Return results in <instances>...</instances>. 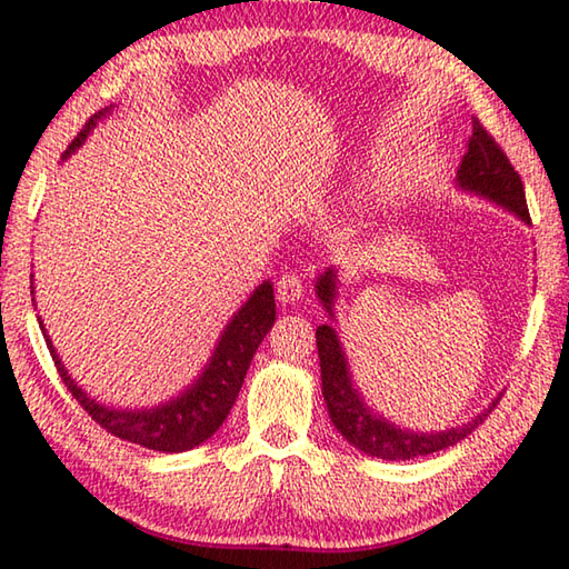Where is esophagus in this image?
<instances>
[{"instance_id":"1","label":"esophagus","mask_w":569,"mask_h":569,"mask_svg":"<svg viewBox=\"0 0 569 569\" xmlns=\"http://www.w3.org/2000/svg\"><path fill=\"white\" fill-rule=\"evenodd\" d=\"M276 296H278V301H281L283 306H293V303L301 301V296H303L301 278H298V276H283L281 281H278V286H276Z\"/></svg>"}]
</instances>
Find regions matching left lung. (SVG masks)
I'll list each match as a JSON object with an SVG mask.
<instances>
[{
    "instance_id": "left-lung-1",
    "label": "left lung",
    "mask_w": 569,
    "mask_h": 569,
    "mask_svg": "<svg viewBox=\"0 0 569 569\" xmlns=\"http://www.w3.org/2000/svg\"><path fill=\"white\" fill-rule=\"evenodd\" d=\"M457 186L467 192H475L479 198L492 200V203L502 206L529 226V210L525 200V186L522 178L517 176L512 162L497 146L492 134H489L481 122H471V138L467 142V152L461 158V166L457 170ZM336 293H339V271L329 268V271L316 278V296L323 303L326 313L333 316ZM316 346H319L321 359V393L329 409V417L333 427L341 431V437L349 441L363 455L379 457L387 461H407L413 457L435 455L439 449L455 447L457 441L469 437L487 413L492 411L497 399L489 407L477 413L475 419L461 423V427H451L445 431H413L403 429L399 423L389 421L387 417L373 411L369 403L363 401L359 389L353 387L349 361H346V351L339 341V331L333 326L323 323L316 329Z\"/></svg>"
}]
</instances>
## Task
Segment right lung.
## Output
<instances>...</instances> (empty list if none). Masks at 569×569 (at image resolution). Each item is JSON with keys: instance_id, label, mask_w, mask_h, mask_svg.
Returning <instances> with one entry per match:
<instances>
[{"instance_id": "obj_1", "label": "right lung", "mask_w": 569, "mask_h": 569, "mask_svg": "<svg viewBox=\"0 0 569 569\" xmlns=\"http://www.w3.org/2000/svg\"><path fill=\"white\" fill-rule=\"evenodd\" d=\"M112 110L114 104L94 112L92 118L84 122V128L77 132L70 148L64 150L62 160L70 158L77 148H82L88 134L98 128V122L108 120ZM37 321H40L47 349L52 353V361L57 366V371H60L64 387L70 389L77 403H80L104 431L146 449L178 455V451H188L192 447L203 445V441H208L220 427H223L226 417L238 399V391L243 387L246 371L250 361H253V353L258 351V346H261L266 333L271 331V326L276 321V301L273 283L263 281L248 296V301L233 313V319L228 321L216 343L213 356L208 359L206 369L198 373V379L192 381L190 387L182 389L178 397L148 409H122L94 401L90 393L82 387H77V381L67 373L60 353L54 351L52 339L44 331L40 316H37Z\"/></svg>"}]
</instances>
